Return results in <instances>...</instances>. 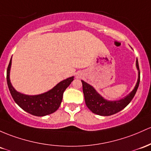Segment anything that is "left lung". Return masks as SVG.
<instances>
[{
  "label": "left lung",
  "mask_w": 151,
  "mask_h": 151,
  "mask_svg": "<svg viewBox=\"0 0 151 151\" xmlns=\"http://www.w3.org/2000/svg\"><path fill=\"white\" fill-rule=\"evenodd\" d=\"M136 68L138 71V77L135 87L127 95L119 100H106L96 91L92 86L83 80H81L82 82V90L87 107L93 113L102 116L114 115L125 108L134 97L140 83V69L137 59L136 60Z\"/></svg>",
  "instance_id": "obj_1"
}]
</instances>
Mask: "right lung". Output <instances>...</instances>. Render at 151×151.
<instances>
[{"label": "right lung", "mask_w": 151, "mask_h": 151, "mask_svg": "<svg viewBox=\"0 0 151 151\" xmlns=\"http://www.w3.org/2000/svg\"><path fill=\"white\" fill-rule=\"evenodd\" d=\"M12 57L7 69V84L10 92L16 103L21 108L33 115L41 117L50 115L58 110L62 101L63 93L74 80V77L64 79L54 86L52 89L44 93L36 95H28L17 92L10 79Z\"/></svg>", "instance_id": "right-lung-1"}]
</instances>
